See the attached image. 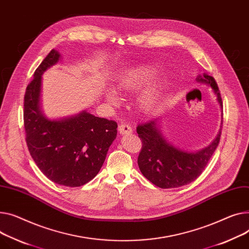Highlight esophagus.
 Segmentation results:
<instances>
[{
  "mask_svg": "<svg viewBox=\"0 0 249 249\" xmlns=\"http://www.w3.org/2000/svg\"><path fill=\"white\" fill-rule=\"evenodd\" d=\"M118 130H119V132H120V134H122V135L131 133V132H132V128H131L128 124H126V123H121V124H119Z\"/></svg>",
  "mask_w": 249,
  "mask_h": 249,
  "instance_id": "esophagus-1",
  "label": "esophagus"
}]
</instances>
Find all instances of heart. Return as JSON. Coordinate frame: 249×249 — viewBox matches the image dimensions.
I'll list each match as a JSON object with an SVG mask.
<instances>
[{
    "mask_svg": "<svg viewBox=\"0 0 249 249\" xmlns=\"http://www.w3.org/2000/svg\"><path fill=\"white\" fill-rule=\"evenodd\" d=\"M157 72V68L152 65H142L130 68L125 70L118 77V87L125 92L134 91L146 84L149 80H151ZM162 89L161 84H151L147 86L140 96V104L142 108L147 111L154 109L160 102ZM107 97L112 102L117 100V95L113 90H110L107 93Z\"/></svg>",
    "mask_w": 249,
    "mask_h": 249,
    "instance_id": "obj_1",
    "label": "heart"
}]
</instances>
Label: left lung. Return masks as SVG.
<instances>
[{
    "instance_id": "left-lung-1",
    "label": "left lung",
    "mask_w": 249,
    "mask_h": 249,
    "mask_svg": "<svg viewBox=\"0 0 249 249\" xmlns=\"http://www.w3.org/2000/svg\"><path fill=\"white\" fill-rule=\"evenodd\" d=\"M198 82L209 85L222 108V99L216 81L204 74L197 78ZM159 119V118H158ZM157 119L146 121L137 126V133L142 141L138 156V166L141 173L160 188L168 189L186 185L199 176L220 141V134L202 150L189 153L169 144L157 128Z\"/></svg>"
}]
</instances>
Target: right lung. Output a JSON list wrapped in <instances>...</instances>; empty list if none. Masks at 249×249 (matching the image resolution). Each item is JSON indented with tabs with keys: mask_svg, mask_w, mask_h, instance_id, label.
<instances>
[{
	"mask_svg": "<svg viewBox=\"0 0 249 249\" xmlns=\"http://www.w3.org/2000/svg\"><path fill=\"white\" fill-rule=\"evenodd\" d=\"M52 50L27 86L24 127L29 152L43 174L57 184L79 187L100 171L108 149L117 136V123L82 112L75 117L49 120L40 110L42 74L56 64Z\"/></svg>",
	"mask_w": 249,
	"mask_h": 249,
	"instance_id": "obj_1",
	"label": "right lung"
}]
</instances>
